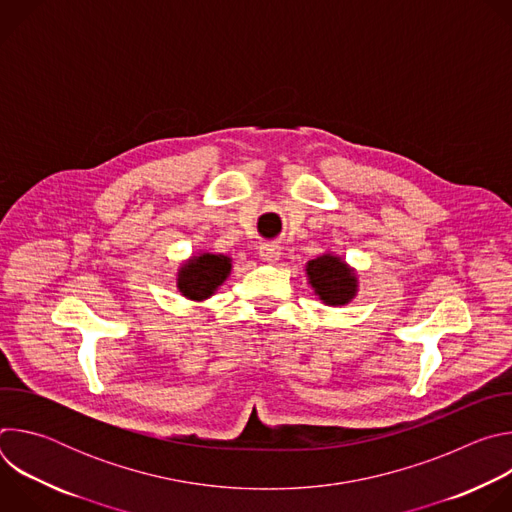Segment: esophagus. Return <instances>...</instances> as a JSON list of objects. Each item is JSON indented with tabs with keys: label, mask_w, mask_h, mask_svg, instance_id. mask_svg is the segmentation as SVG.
Returning a JSON list of instances; mask_svg holds the SVG:
<instances>
[{
	"label": "esophagus",
	"mask_w": 512,
	"mask_h": 512,
	"mask_svg": "<svg viewBox=\"0 0 512 512\" xmlns=\"http://www.w3.org/2000/svg\"><path fill=\"white\" fill-rule=\"evenodd\" d=\"M259 255L267 263H275L281 257V247L277 243H261L259 245Z\"/></svg>",
	"instance_id": "obj_1"
}]
</instances>
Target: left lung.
I'll list each match as a JSON object with an SVG mask.
<instances>
[{
    "label": "left lung",
    "instance_id": "8db88e82",
    "mask_svg": "<svg viewBox=\"0 0 512 512\" xmlns=\"http://www.w3.org/2000/svg\"><path fill=\"white\" fill-rule=\"evenodd\" d=\"M308 277L320 300L330 306L348 304L356 291V277L344 261L332 255H322L308 263Z\"/></svg>",
    "mask_w": 512,
    "mask_h": 512
}]
</instances>
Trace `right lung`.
Returning a JSON list of instances; mask_svg holds the SVG:
<instances>
[{
  "mask_svg": "<svg viewBox=\"0 0 512 512\" xmlns=\"http://www.w3.org/2000/svg\"><path fill=\"white\" fill-rule=\"evenodd\" d=\"M231 271V259L225 255L204 253L186 263L178 273V287L190 300H204L221 285Z\"/></svg>",
  "mask_w": 512,
  "mask_h": 512,
  "instance_id": "add662e5",
  "label": "right lung"
}]
</instances>
